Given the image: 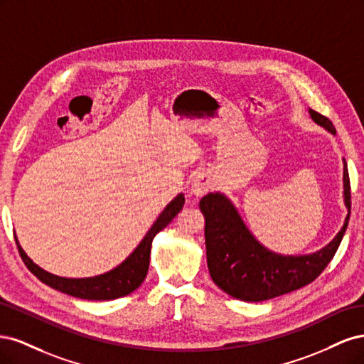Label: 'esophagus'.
<instances>
[{"instance_id":"esophagus-1","label":"esophagus","mask_w":364,"mask_h":364,"mask_svg":"<svg viewBox=\"0 0 364 364\" xmlns=\"http://www.w3.org/2000/svg\"><path fill=\"white\" fill-rule=\"evenodd\" d=\"M209 190H211V181H209L205 174L194 176V179L191 182V191L196 196L206 194Z\"/></svg>"}]
</instances>
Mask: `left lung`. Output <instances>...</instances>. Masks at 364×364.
<instances>
[{"label":"left lung","mask_w":364,"mask_h":364,"mask_svg":"<svg viewBox=\"0 0 364 364\" xmlns=\"http://www.w3.org/2000/svg\"><path fill=\"white\" fill-rule=\"evenodd\" d=\"M311 119L331 135V121L308 109ZM343 200L348 209L337 235L321 250L306 255H282L255 238L235 205L223 193H209L199 203L205 217L208 270L218 289L246 302H261L302 289L313 282L336 255L346 232L350 215V185L343 159Z\"/></svg>","instance_id":"8db88e82"}]
</instances>
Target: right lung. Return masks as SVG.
<instances>
[{
    "instance_id": "obj_1",
    "label": "right lung",
    "mask_w": 364,
    "mask_h": 364,
    "mask_svg": "<svg viewBox=\"0 0 364 364\" xmlns=\"http://www.w3.org/2000/svg\"><path fill=\"white\" fill-rule=\"evenodd\" d=\"M185 203L183 194H178L174 199L164 208V211L156 218V222L151 225L146 237L141 240V243L135 247V250L130 255L117 266L115 269L109 270L103 274H97L91 278H63L53 274L47 270L39 267L38 264L33 262L27 257L24 249L21 247L18 238L16 245L19 255L23 258L27 269L35 274V277L42 281L43 284L50 285L51 289L59 290L62 293H67L74 297H80V299L87 301H111L117 297H123L134 290H136L142 281L146 279L150 264V249L151 241L156 237L158 232L173 222V218L178 215Z\"/></svg>"
}]
</instances>
